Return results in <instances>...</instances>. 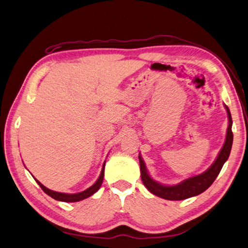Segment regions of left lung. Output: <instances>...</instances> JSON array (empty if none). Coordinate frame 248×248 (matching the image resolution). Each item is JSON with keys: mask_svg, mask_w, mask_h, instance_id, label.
<instances>
[{"mask_svg": "<svg viewBox=\"0 0 248 248\" xmlns=\"http://www.w3.org/2000/svg\"><path fill=\"white\" fill-rule=\"evenodd\" d=\"M227 109L228 118H229V125L227 129V135L224 146H222L220 153L218 154V156L215 160V162L208 168L204 173L200 174V175L193 176L190 178H187L182 183L177 184L174 186H166L161 185L157 182H155L154 179L149 176V174L145 167V163L143 159L139 156L140 159V177H142V182L148 190L153 193V195L160 197L166 200L171 201H179V200H185V199L191 198L200 195L203 191H205L206 189L210 187L216 177L219 174L220 170L224 166V163L229 158V155L231 152L232 142H233V133H232V118L230 110L228 108V106L225 105Z\"/></svg>", "mask_w": 248, "mask_h": 248, "instance_id": "8db88e82", "label": "left lung"}]
</instances>
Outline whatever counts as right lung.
Instances as JSON below:
<instances>
[{"mask_svg": "<svg viewBox=\"0 0 248 248\" xmlns=\"http://www.w3.org/2000/svg\"><path fill=\"white\" fill-rule=\"evenodd\" d=\"M104 167H105V163L103 164V168H102V171L100 176L98 178V181H96L93 185L91 187H89L88 189H86V190L78 192V193H62V192H57V191H52L50 189L46 188L45 186L41 184L40 182L35 179L36 183L40 185V187L43 189V191L47 193L48 196L51 197L52 199H55V200L58 201H62V202H77V201H81L84 200L86 198H89L90 196L93 195L96 191L99 190L102 183H103V178H104Z\"/></svg>", "mask_w": 248, "mask_h": 248, "instance_id": "obj_1", "label": "right lung"}]
</instances>
